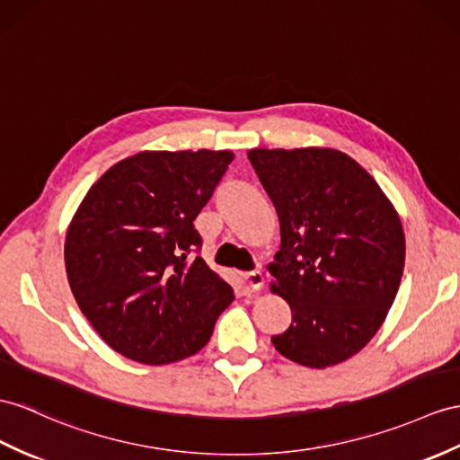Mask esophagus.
Listing matches in <instances>:
<instances>
[{"label":"esophagus","mask_w":460,"mask_h":460,"mask_svg":"<svg viewBox=\"0 0 460 460\" xmlns=\"http://www.w3.org/2000/svg\"><path fill=\"white\" fill-rule=\"evenodd\" d=\"M243 281L248 283V287H250L252 290H261V288H263V275H261V271L243 273Z\"/></svg>","instance_id":"obj_1"}]
</instances>
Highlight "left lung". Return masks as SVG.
Returning a JSON list of instances; mask_svg holds the SVG:
<instances>
[{
  "label": "left lung",
  "mask_w": 460,
  "mask_h": 460,
  "mask_svg": "<svg viewBox=\"0 0 460 460\" xmlns=\"http://www.w3.org/2000/svg\"><path fill=\"white\" fill-rule=\"evenodd\" d=\"M273 200L281 248L271 290L293 312L275 349L310 368L349 359L373 340L396 298L406 240L375 179L332 148L248 152Z\"/></svg>",
  "instance_id": "obj_1"
}]
</instances>
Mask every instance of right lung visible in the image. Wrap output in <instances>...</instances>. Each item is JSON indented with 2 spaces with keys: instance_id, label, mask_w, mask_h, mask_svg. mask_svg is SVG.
<instances>
[{
  "instance_id": "1",
  "label": "right lung",
  "mask_w": 460,
  "mask_h": 460,
  "mask_svg": "<svg viewBox=\"0 0 460 460\" xmlns=\"http://www.w3.org/2000/svg\"><path fill=\"white\" fill-rule=\"evenodd\" d=\"M234 154L138 152L101 175L64 243L77 306L103 341L144 365L203 349L232 287L205 263L193 220Z\"/></svg>"
}]
</instances>
